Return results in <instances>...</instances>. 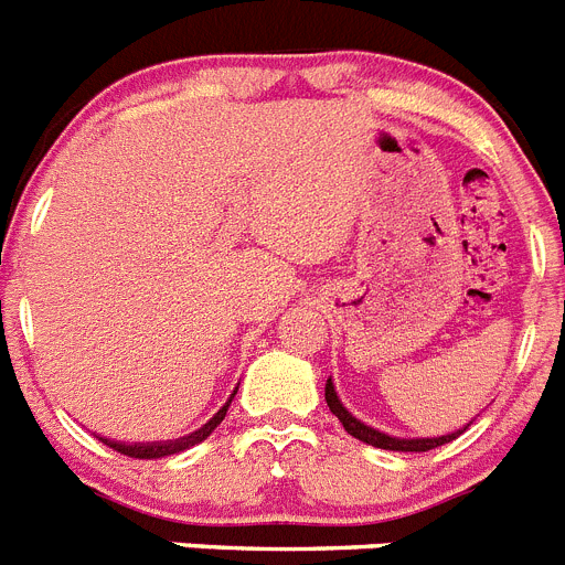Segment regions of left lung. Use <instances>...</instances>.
Returning a JSON list of instances; mask_svg holds the SVG:
<instances>
[{
  "label": "left lung",
  "mask_w": 565,
  "mask_h": 565,
  "mask_svg": "<svg viewBox=\"0 0 565 565\" xmlns=\"http://www.w3.org/2000/svg\"><path fill=\"white\" fill-rule=\"evenodd\" d=\"M326 402H328V407H331L333 416L342 422L344 430L351 433L353 438H359V441L371 444V447H379V450H398V452L436 450V447H441V444H450L452 438H458L469 427V424H467V427H461L458 433H447V436H436V438H396V436H387V433L373 430V427H367V424L359 422L356 416H351V413L344 411V404L339 402L337 391H333L331 379H328V384H326Z\"/></svg>",
  "instance_id": "1"
}]
</instances>
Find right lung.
<instances>
[{
	"label": "right lung",
	"mask_w": 565,
	"mask_h": 565,
	"mask_svg": "<svg viewBox=\"0 0 565 565\" xmlns=\"http://www.w3.org/2000/svg\"><path fill=\"white\" fill-rule=\"evenodd\" d=\"M237 393V391H234ZM232 393V398H234ZM232 398H228L226 404H223L221 411L214 413L212 418H209L206 424H203L201 430H194L189 433V436L183 438H172V441H152V444H124V441H113V438H102L98 436V441H104L107 447H113L115 452H121V456H129V458H163V456H174V452H183L189 450V447H194V444H201L206 441L209 436L214 433V427L226 418V411H228V404H232Z\"/></svg>",
	"instance_id": "obj_1"
}]
</instances>
